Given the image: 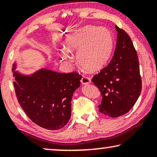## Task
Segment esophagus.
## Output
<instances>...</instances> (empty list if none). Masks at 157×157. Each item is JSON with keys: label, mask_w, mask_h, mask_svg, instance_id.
Returning <instances> with one entry per match:
<instances>
[{"label": "esophagus", "mask_w": 157, "mask_h": 157, "mask_svg": "<svg viewBox=\"0 0 157 157\" xmlns=\"http://www.w3.org/2000/svg\"><path fill=\"white\" fill-rule=\"evenodd\" d=\"M81 82L83 84V85H88L91 82V79L88 77L86 76H82V78L81 79Z\"/></svg>", "instance_id": "obj_1"}]
</instances>
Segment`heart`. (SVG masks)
Listing matches in <instances>:
<instances>
[{"label": "heart", "instance_id": "obj_1", "mask_svg": "<svg viewBox=\"0 0 157 157\" xmlns=\"http://www.w3.org/2000/svg\"><path fill=\"white\" fill-rule=\"evenodd\" d=\"M70 50H77L76 59L82 67L89 71H98L110 58L113 38L107 28L85 26L70 36L67 45ZM63 58L67 59V54Z\"/></svg>", "mask_w": 157, "mask_h": 157}]
</instances>
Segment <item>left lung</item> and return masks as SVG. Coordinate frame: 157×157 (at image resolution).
Here are the masks:
<instances>
[{"label": "left lung", "mask_w": 157, "mask_h": 157, "mask_svg": "<svg viewBox=\"0 0 157 157\" xmlns=\"http://www.w3.org/2000/svg\"><path fill=\"white\" fill-rule=\"evenodd\" d=\"M117 38L114 56L107 67L92 78L101 92V113L118 117L135 105L142 90L137 54L124 30L116 26Z\"/></svg>", "instance_id": "obj_1"}]
</instances>
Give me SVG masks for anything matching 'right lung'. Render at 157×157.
Instances as JSON below:
<instances>
[{
    "mask_svg": "<svg viewBox=\"0 0 157 157\" xmlns=\"http://www.w3.org/2000/svg\"><path fill=\"white\" fill-rule=\"evenodd\" d=\"M13 64L15 93L24 112L33 122L50 130L65 127L71 116V100L80 87L78 72L59 73L42 67L33 73L16 70Z\"/></svg>",
    "mask_w": 157,
    "mask_h": 157,
    "instance_id": "1",
    "label": "right lung"
}]
</instances>
